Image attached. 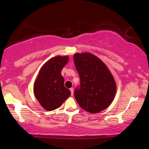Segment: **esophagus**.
<instances>
[{"label":"esophagus","instance_id":"obj_1","mask_svg":"<svg viewBox=\"0 0 149 149\" xmlns=\"http://www.w3.org/2000/svg\"><path fill=\"white\" fill-rule=\"evenodd\" d=\"M70 91H71V95H74V89H73V88H70Z\"/></svg>","mask_w":149,"mask_h":149}]
</instances>
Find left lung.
<instances>
[{"label":"left lung","mask_w":149,"mask_h":149,"mask_svg":"<svg viewBox=\"0 0 149 149\" xmlns=\"http://www.w3.org/2000/svg\"><path fill=\"white\" fill-rule=\"evenodd\" d=\"M80 77V88L74 96L80 107L95 114L109 107L116 93L115 79L104 62L90 52L74 55Z\"/></svg>","instance_id":"1"}]
</instances>
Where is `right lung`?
<instances>
[{"mask_svg":"<svg viewBox=\"0 0 149 149\" xmlns=\"http://www.w3.org/2000/svg\"><path fill=\"white\" fill-rule=\"evenodd\" d=\"M69 60V56H56L42 65L33 85L35 97L41 107L52 111L61 107L71 92L64 86L61 71Z\"/></svg>","mask_w":149,"mask_h":149,"instance_id":"obj_1","label":"right lung"}]
</instances>
